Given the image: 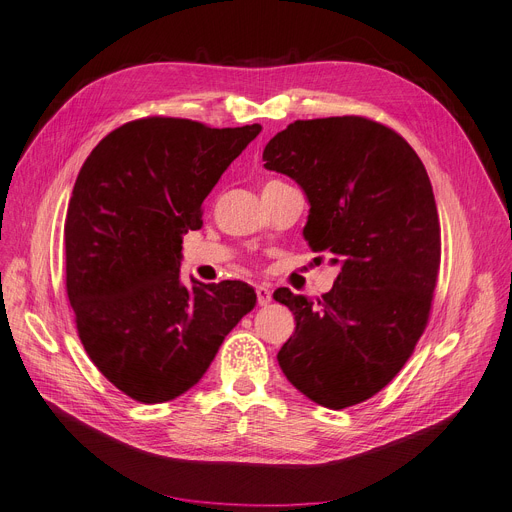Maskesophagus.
<instances>
[{
  "label": "esophagus",
  "mask_w": 512,
  "mask_h": 512,
  "mask_svg": "<svg viewBox=\"0 0 512 512\" xmlns=\"http://www.w3.org/2000/svg\"><path fill=\"white\" fill-rule=\"evenodd\" d=\"M255 295H257V303L259 305H268L272 301V291H270L268 286H263V284H259L255 288Z\"/></svg>",
  "instance_id": "obj_1"
}]
</instances>
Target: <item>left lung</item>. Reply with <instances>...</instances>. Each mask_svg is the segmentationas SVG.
<instances>
[{"instance_id":"obj_1","label":"left lung","mask_w":512,"mask_h":512,"mask_svg":"<svg viewBox=\"0 0 512 512\" xmlns=\"http://www.w3.org/2000/svg\"><path fill=\"white\" fill-rule=\"evenodd\" d=\"M263 161L303 188V236L341 265L322 299L274 293L297 322L278 364L311 402L362 404L404 368L429 322L441 228L427 169L397 131L355 115L295 121Z\"/></svg>"}]
</instances>
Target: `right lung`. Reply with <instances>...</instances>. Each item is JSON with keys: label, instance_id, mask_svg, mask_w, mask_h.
Here are the masks:
<instances>
[{"label": "right lung", "instance_id": "obj_1", "mask_svg": "<svg viewBox=\"0 0 512 512\" xmlns=\"http://www.w3.org/2000/svg\"><path fill=\"white\" fill-rule=\"evenodd\" d=\"M259 131L136 119L102 138L77 175L64 221L66 295L90 360L136 402L194 387L255 307L240 280L184 286L180 263L207 194Z\"/></svg>", "mask_w": 512, "mask_h": 512}]
</instances>
